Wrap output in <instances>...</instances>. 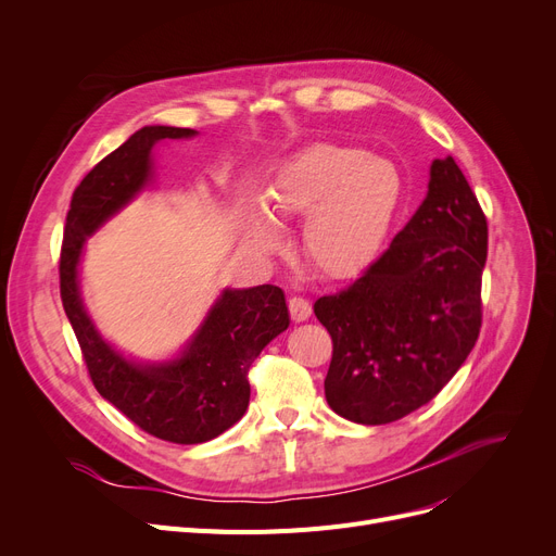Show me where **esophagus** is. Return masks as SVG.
<instances>
[{
	"label": "esophagus",
	"instance_id": "34e87169",
	"mask_svg": "<svg viewBox=\"0 0 556 556\" xmlns=\"http://www.w3.org/2000/svg\"><path fill=\"white\" fill-rule=\"evenodd\" d=\"M288 308H290V317H293L295 323H304V319L311 317V304L304 298H290Z\"/></svg>",
	"mask_w": 556,
	"mask_h": 556
}]
</instances>
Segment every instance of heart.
<instances>
[{"label":"heart","mask_w":556,"mask_h":556,"mask_svg":"<svg viewBox=\"0 0 556 556\" xmlns=\"http://www.w3.org/2000/svg\"><path fill=\"white\" fill-rule=\"evenodd\" d=\"M401 168L354 146L311 143L283 160L266 202L248 212V237L263 256L286 243L281 220L304 216L302 250L327 279H352L381 254L401 212Z\"/></svg>","instance_id":"obj_1"}]
</instances>
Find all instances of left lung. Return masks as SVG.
<instances>
[{
	"instance_id": "left-lung-1",
	"label": "left lung",
	"mask_w": 556,
	"mask_h": 556,
	"mask_svg": "<svg viewBox=\"0 0 556 556\" xmlns=\"http://www.w3.org/2000/svg\"><path fill=\"white\" fill-rule=\"evenodd\" d=\"M486 218L448 155L390 248L342 293L313 306L333 340L331 410L363 426L415 413L455 376L482 327Z\"/></svg>"
}]
</instances>
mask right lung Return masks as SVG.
I'll use <instances>...</instances> for the list:
<instances>
[{
  "label": "right lung",
  "instance_id": "1",
  "mask_svg": "<svg viewBox=\"0 0 556 556\" xmlns=\"http://www.w3.org/2000/svg\"><path fill=\"white\" fill-rule=\"evenodd\" d=\"M195 135L143 126L103 157L72 195L61 252V298L94 388L141 430L173 444L210 442L245 415L248 369L290 325L281 288H225L178 356L143 363L114 349L85 308L78 266L87 239L153 185L157 141Z\"/></svg>",
  "mask_w": 556,
  "mask_h": 556
}]
</instances>
